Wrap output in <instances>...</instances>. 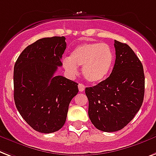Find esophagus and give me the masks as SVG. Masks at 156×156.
I'll return each instance as SVG.
<instances>
[{"label":"esophagus","mask_w":156,"mask_h":156,"mask_svg":"<svg viewBox=\"0 0 156 156\" xmlns=\"http://www.w3.org/2000/svg\"><path fill=\"white\" fill-rule=\"evenodd\" d=\"M78 88H79L80 92H84V88H85V86L83 84H78Z\"/></svg>","instance_id":"1"}]
</instances>
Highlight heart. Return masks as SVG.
Wrapping results in <instances>:
<instances>
[{
  "label": "heart",
  "instance_id": "b5f03b06",
  "mask_svg": "<svg viewBox=\"0 0 156 156\" xmlns=\"http://www.w3.org/2000/svg\"><path fill=\"white\" fill-rule=\"evenodd\" d=\"M113 61L114 54L109 45L91 42L77 45L70 57L63 58V65L71 75L77 73L76 66H82L84 78L91 83H99L109 75Z\"/></svg>",
  "mask_w": 156,
  "mask_h": 156
}]
</instances>
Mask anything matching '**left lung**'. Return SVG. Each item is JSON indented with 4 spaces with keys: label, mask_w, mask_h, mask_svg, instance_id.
Segmentation results:
<instances>
[{
    "label": "left lung",
    "mask_w": 156,
    "mask_h": 156,
    "mask_svg": "<svg viewBox=\"0 0 156 156\" xmlns=\"http://www.w3.org/2000/svg\"><path fill=\"white\" fill-rule=\"evenodd\" d=\"M116 59L111 74L85 88L88 117L97 129L114 132L124 128L141 108L145 76L141 61L126 43L114 40Z\"/></svg>",
    "instance_id": "obj_1"
}]
</instances>
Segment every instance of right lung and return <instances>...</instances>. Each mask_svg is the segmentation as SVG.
<instances>
[{
	"instance_id": "1",
	"label": "right lung",
	"mask_w": 156,
	"mask_h": 156,
	"mask_svg": "<svg viewBox=\"0 0 156 156\" xmlns=\"http://www.w3.org/2000/svg\"><path fill=\"white\" fill-rule=\"evenodd\" d=\"M65 37L38 39L26 47L13 70V98L23 119L36 131L49 134L63 127L78 84L55 76L62 66Z\"/></svg>"
}]
</instances>
